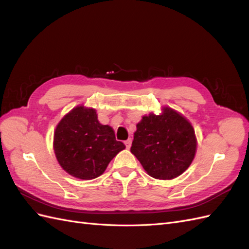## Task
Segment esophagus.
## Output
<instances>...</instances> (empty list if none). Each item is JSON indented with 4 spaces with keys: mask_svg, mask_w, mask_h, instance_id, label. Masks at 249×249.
Listing matches in <instances>:
<instances>
[{
    "mask_svg": "<svg viewBox=\"0 0 249 249\" xmlns=\"http://www.w3.org/2000/svg\"><path fill=\"white\" fill-rule=\"evenodd\" d=\"M124 144H125L126 148H130V147H131V144H132V139L129 138L127 140H125V141H124Z\"/></svg>",
    "mask_w": 249,
    "mask_h": 249,
    "instance_id": "1",
    "label": "esophagus"
}]
</instances>
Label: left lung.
<instances>
[{
    "mask_svg": "<svg viewBox=\"0 0 249 249\" xmlns=\"http://www.w3.org/2000/svg\"><path fill=\"white\" fill-rule=\"evenodd\" d=\"M131 153L146 173L157 179H172L190 166L197 148L191 123L170 107L149 113L136 124Z\"/></svg>",
    "mask_w": 249,
    "mask_h": 249,
    "instance_id": "8db88e82",
    "label": "left lung"
}]
</instances>
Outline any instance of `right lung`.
<instances>
[{"mask_svg": "<svg viewBox=\"0 0 249 249\" xmlns=\"http://www.w3.org/2000/svg\"><path fill=\"white\" fill-rule=\"evenodd\" d=\"M53 147L60 166L80 179L102 176L108 164L125 148L108 124H102L93 108L79 105L63 116L54 132Z\"/></svg>", "mask_w": 249, "mask_h": 249, "instance_id": "right-lung-1", "label": "right lung"}]
</instances>
